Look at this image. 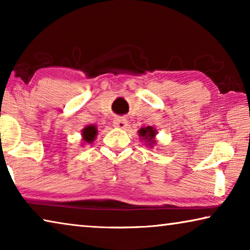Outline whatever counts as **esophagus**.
<instances>
[{"label": "esophagus", "mask_w": 250, "mask_h": 250, "mask_svg": "<svg viewBox=\"0 0 250 250\" xmlns=\"http://www.w3.org/2000/svg\"><path fill=\"white\" fill-rule=\"evenodd\" d=\"M113 125L119 129H125L128 128V121L125 119H122V118H116L115 121H113Z\"/></svg>", "instance_id": "obj_1"}]
</instances>
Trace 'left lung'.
<instances>
[{"label":"left lung","instance_id":"8db88e82","mask_svg":"<svg viewBox=\"0 0 250 250\" xmlns=\"http://www.w3.org/2000/svg\"><path fill=\"white\" fill-rule=\"evenodd\" d=\"M138 133H139V137L141 138V141L146 142L145 145L146 146H149L150 149H152V147L156 145L155 137L156 134H158V130L153 128V126L151 125L143 126V128H141L138 131Z\"/></svg>","mask_w":250,"mask_h":250}]
</instances>
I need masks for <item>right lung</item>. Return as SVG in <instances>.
<instances>
[{
  "instance_id": "1",
  "label": "right lung",
  "mask_w": 250,
  "mask_h": 250,
  "mask_svg": "<svg viewBox=\"0 0 250 250\" xmlns=\"http://www.w3.org/2000/svg\"><path fill=\"white\" fill-rule=\"evenodd\" d=\"M97 133H98V130H97V126L94 125L84 126L82 131L83 135V143H92L95 141L97 137Z\"/></svg>"
}]
</instances>
